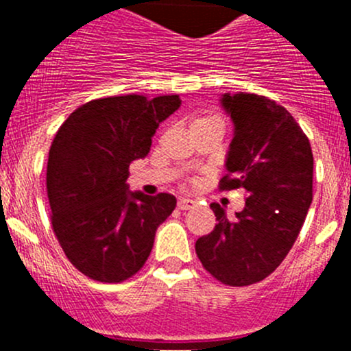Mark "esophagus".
<instances>
[{"label": "esophagus", "mask_w": 351, "mask_h": 351, "mask_svg": "<svg viewBox=\"0 0 351 351\" xmlns=\"http://www.w3.org/2000/svg\"><path fill=\"white\" fill-rule=\"evenodd\" d=\"M197 202L192 200V198H186V197H182L178 198V208L180 210H190V208L195 207Z\"/></svg>", "instance_id": "obj_1"}]
</instances>
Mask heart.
<instances>
[{"label": "heart", "instance_id": "1", "mask_svg": "<svg viewBox=\"0 0 351 351\" xmlns=\"http://www.w3.org/2000/svg\"><path fill=\"white\" fill-rule=\"evenodd\" d=\"M210 120H217V119H204V117H200V119L193 120L192 125H195V123H202V122H210Z\"/></svg>", "mask_w": 351, "mask_h": 351}]
</instances>
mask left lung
<instances>
[{
  "instance_id": "8db88e82",
  "label": "left lung",
  "mask_w": 351,
  "mask_h": 351,
  "mask_svg": "<svg viewBox=\"0 0 351 351\" xmlns=\"http://www.w3.org/2000/svg\"><path fill=\"white\" fill-rule=\"evenodd\" d=\"M234 125L222 190L244 189L241 212L229 219L219 204L214 231L197 239L205 270L231 287L256 284L284 261L313 202V151L284 107L254 93H224Z\"/></svg>"
}]
</instances>
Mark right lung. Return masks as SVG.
Wrapping results in <instances>:
<instances>
[{"label": "right lung", "mask_w": 351, "mask_h": 351, "mask_svg": "<svg viewBox=\"0 0 351 351\" xmlns=\"http://www.w3.org/2000/svg\"><path fill=\"white\" fill-rule=\"evenodd\" d=\"M182 105L178 95L100 98L74 110L49 151L52 228L67 260L105 284L143 268L159 226L175 210L171 193L130 192V162L146 158L159 123Z\"/></svg>", "instance_id": "obj_1"}]
</instances>
